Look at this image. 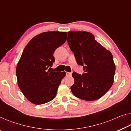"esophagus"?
Returning <instances> with one entry per match:
<instances>
[{
  "mask_svg": "<svg viewBox=\"0 0 131 131\" xmlns=\"http://www.w3.org/2000/svg\"><path fill=\"white\" fill-rule=\"evenodd\" d=\"M71 75H72V73H71V72H66V75L68 76V77H69V76H71Z\"/></svg>",
  "mask_w": 131,
  "mask_h": 131,
  "instance_id": "1",
  "label": "esophagus"
}]
</instances>
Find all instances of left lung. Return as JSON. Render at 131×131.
Returning a JSON list of instances; mask_svg holds the SVG:
<instances>
[{
    "mask_svg": "<svg viewBox=\"0 0 131 131\" xmlns=\"http://www.w3.org/2000/svg\"><path fill=\"white\" fill-rule=\"evenodd\" d=\"M68 43L78 65L83 66V74L73 72L75 83L71 87L76 97L95 101L103 96L114 83L115 65L112 53L88 32H68Z\"/></svg>",
    "mask_w": 131,
    "mask_h": 131,
    "instance_id": "1",
    "label": "left lung"
}]
</instances>
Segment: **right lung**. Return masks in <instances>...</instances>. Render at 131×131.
Listing matches in <instances>:
<instances>
[{
  "mask_svg": "<svg viewBox=\"0 0 131 131\" xmlns=\"http://www.w3.org/2000/svg\"><path fill=\"white\" fill-rule=\"evenodd\" d=\"M66 38L65 32H43L32 38L23 50L16 70L17 84L25 96L34 104H43L56 96L66 73L48 69L55 61L54 50Z\"/></svg>",
  "mask_w": 131,
  "mask_h": 131,
  "instance_id": "1",
  "label": "right lung"
}]
</instances>
